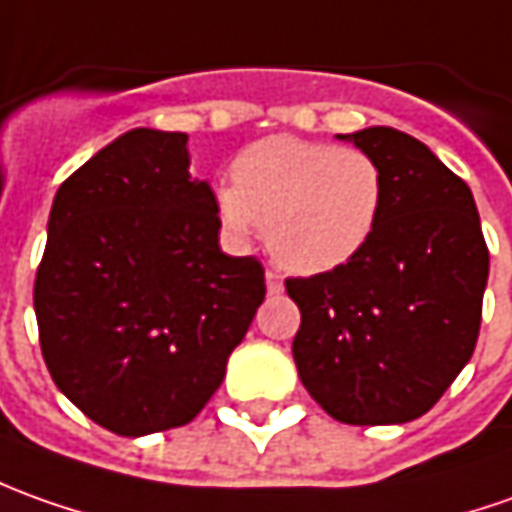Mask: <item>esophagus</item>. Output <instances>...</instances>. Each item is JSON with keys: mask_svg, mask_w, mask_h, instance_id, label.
I'll list each match as a JSON object with an SVG mask.
<instances>
[{"mask_svg": "<svg viewBox=\"0 0 512 512\" xmlns=\"http://www.w3.org/2000/svg\"><path fill=\"white\" fill-rule=\"evenodd\" d=\"M266 291L269 294H283V277L277 271H266Z\"/></svg>", "mask_w": 512, "mask_h": 512, "instance_id": "34e87169", "label": "esophagus"}]
</instances>
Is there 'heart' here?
<instances>
[{
  "mask_svg": "<svg viewBox=\"0 0 512 512\" xmlns=\"http://www.w3.org/2000/svg\"><path fill=\"white\" fill-rule=\"evenodd\" d=\"M218 184V218L235 241L266 227V249L291 274H325L350 263L384 210V173L358 148L297 137L249 145Z\"/></svg>",
  "mask_w": 512,
  "mask_h": 512,
  "instance_id": "b5f03b06",
  "label": "heart"
}]
</instances>
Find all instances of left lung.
Instances as JSON below:
<instances>
[{"label":"left lung","instance_id":"8db88e82","mask_svg":"<svg viewBox=\"0 0 512 512\" xmlns=\"http://www.w3.org/2000/svg\"><path fill=\"white\" fill-rule=\"evenodd\" d=\"M384 173V210L339 269L285 280L302 322V387L333 420L392 426L426 415L471 361L490 257L471 187L389 125L336 134Z\"/></svg>","mask_w":512,"mask_h":512}]
</instances>
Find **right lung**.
<instances>
[{
    "mask_svg": "<svg viewBox=\"0 0 512 512\" xmlns=\"http://www.w3.org/2000/svg\"><path fill=\"white\" fill-rule=\"evenodd\" d=\"M187 134L131 128L66 179L33 288L55 387L120 437L190 423L266 297L263 266L218 246Z\"/></svg>",
    "mask_w": 512,
    "mask_h": 512,
    "instance_id": "1",
    "label": "right lung"
}]
</instances>
